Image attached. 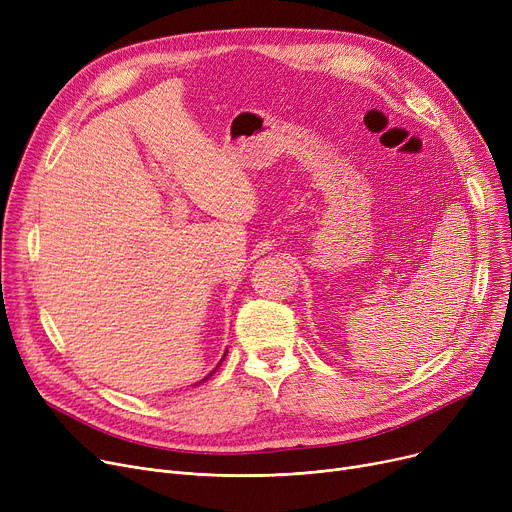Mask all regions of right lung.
<instances>
[{"mask_svg": "<svg viewBox=\"0 0 512 512\" xmlns=\"http://www.w3.org/2000/svg\"><path fill=\"white\" fill-rule=\"evenodd\" d=\"M226 353H228V351H226ZM226 353H224V357H226ZM224 357H222V361H224ZM222 361H220V363H218V367H220V365H222ZM218 367H215V369H218ZM215 369H213V371H211V373H207V375H205V378H203V380H201V382H197V384H203V382H205V380H209V378H211V375H213V373H215Z\"/></svg>", "mask_w": 512, "mask_h": 512, "instance_id": "right-lung-1", "label": "right lung"}]
</instances>
